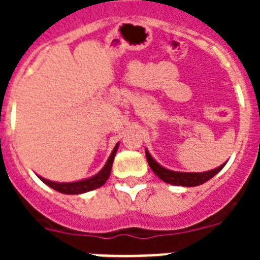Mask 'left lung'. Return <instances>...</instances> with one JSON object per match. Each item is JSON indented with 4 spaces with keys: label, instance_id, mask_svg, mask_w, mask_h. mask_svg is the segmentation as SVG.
Listing matches in <instances>:
<instances>
[{
    "label": "left lung",
    "instance_id": "8db88e82",
    "mask_svg": "<svg viewBox=\"0 0 260 260\" xmlns=\"http://www.w3.org/2000/svg\"><path fill=\"white\" fill-rule=\"evenodd\" d=\"M146 157L148 165L152 169L153 173L160 178L161 181L167 183H171L174 186H186V187H192V186H199L202 183L207 182L208 180H211L213 176L219 173L222 168L225 167V164L228 161H225L224 164H221L220 167L215 168V169H211V171L206 172H198V173H192V172H176L171 171V169H167L162 165L158 164L155 158L151 156V153L148 152V150H146Z\"/></svg>",
    "mask_w": 260,
    "mask_h": 260
}]
</instances>
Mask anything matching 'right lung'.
<instances>
[{
  "label": "right lung",
  "instance_id": "obj_1",
  "mask_svg": "<svg viewBox=\"0 0 260 260\" xmlns=\"http://www.w3.org/2000/svg\"><path fill=\"white\" fill-rule=\"evenodd\" d=\"M119 142L114 146L113 151L108 157L107 162L103 167V169L99 173L93 174L92 177H88V178H83V180L74 181V182H56V181H50L44 178V177L38 176L45 185H48L49 187H52L53 190L56 191L62 192V194H69V195H78V194H83V192H88L91 190L99 189L102 187L105 182L108 181L110 176V171H112V165H113L114 156H116L117 150H118Z\"/></svg>",
  "mask_w": 260,
  "mask_h": 260
}]
</instances>
